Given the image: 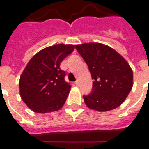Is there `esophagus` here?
Returning a JSON list of instances; mask_svg holds the SVG:
<instances>
[{
	"instance_id": "esophagus-1",
	"label": "esophagus",
	"mask_w": 149,
	"mask_h": 149,
	"mask_svg": "<svg viewBox=\"0 0 149 149\" xmlns=\"http://www.w3.org/2000/svg\"><path fill=\"white\" fill-rule=\"evenodd\" d=\"M74 84H75L77 86H79V80H76V81L74 82Z\"/></svg>"
}]
</instances>
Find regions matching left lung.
<instances>
[{"label": "left lung", "mask_w": 149, "mask_h": 149, "mask_svg": "<svg viewBox=\"0 0 149 149\" xmlns=\"http://www.w3.org/2000/svg\"><path fill=\"white\" fill-rule=\"evenodd\" d=\"M88 66L93 88L83 96L86 107L103 112L120 107L133 86V72L123 56L110 46L98 42L76 45Z\"/></svg>", "instance_id": "obj_1"}]
</instances>
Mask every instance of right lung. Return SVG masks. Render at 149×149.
Wrapping results in <instances>:
<instances>
[{
	"mask_svg": "<svg viewBox=\"0 0 149 149\" xmlns=\"http://www.w3.org/2000/svg\"><path fill=\"white\" fill-rule=\"evenodd\" d=\"M74 49L70 44H55L33 56L19 80L20 95L29 109L37 113L60 110L71 86L65 81L60 63Z\"/></svg>",
	"mask_w": 149,
	"mask_h": 149,
	"instance_id": "1",
	"label": "right lung"
}]
</instances>
